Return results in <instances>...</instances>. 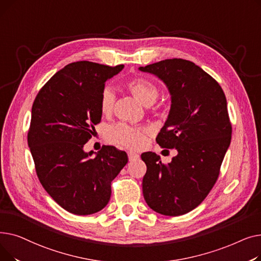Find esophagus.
<instances>
[{
  "mask_svg": "<svg viewBox=\"0 0 261 261\" xmlns=\"http://www.w3.org/2000/svg\"><path fill=\"white\" fill-rule=\"evenodd\" d=\"M128 158H129V161H134V160H139L140 155L138 153H135V152L129 151L128 152Z\"/></svg>",
  "mask_w": 261,
  "mask_h": 261,
  "instance_id": "esophagus-1",
  "label": "esophagus"
}]
</instances>
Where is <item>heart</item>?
I'll list each match as a JSON object with an SVG mask.
<instances>
[{
	"instance_id": "heart-1",
	"label": "heart",
	"mask_w": 261,
	"mask_h": 261,
	"mask_svg": "<svg viewBox=\"0 0 261 261\" xmlns=\"http://www.w3.org/2000/svg\"><path fill=\"white\" fill-rule=\"evenodd\" d=\"M126 88L140 101L146 106L152 105L159 96V89L153 84L145 78H134L126 82ZM115 96L110 88H106L100 95V111L108 115L112 112ZM147 130L145 128L133 127L125 122L110 127L107 130V140L110 143L125 146L128 148H140L146 142Z\"/></svg>"
}]
</instances>
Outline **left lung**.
<instances>
[{
	"label": "left lung",
	"mask_w": 261,
	"mask_h": 261,
	"mask_svg": "<svg viewBox=\"0 0 261 261\" xmlns=\"http://www.w3.org/2000/svg\"><path fill=\"white\" fill-rule=\"evenodd\" d=\"M139 70L159 77L170 93V111L156 143L177 151L168 164L154 152L141 155L147 166L143 195L154 212L181 216L202 203L220 172L231 139L225 95L211 75L188 60L166 59Z\"/></svg>",
	"instance_id": "left-lung-1"
}]
</instances>
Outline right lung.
Masks as SVG:
<instances>
[{"instance_id":"add662e5","label":"right lung","mask_w":261,"mask_h":261,"mask_svg":"<svg viewBox=\"0 0 261 261\" xmlns=\"http://www.w3.org/2000/svg\"><path fill=\"white\" fill-rule=\"evenodd\" d=\"M114 67L90 61L65 65L36 96L27 142L40 183L62 208L86 216L101 211L111 182L128 163L125 151L102 146L86 152L85 144L100 122V95Z\"/></svg>"}]
</instances>
